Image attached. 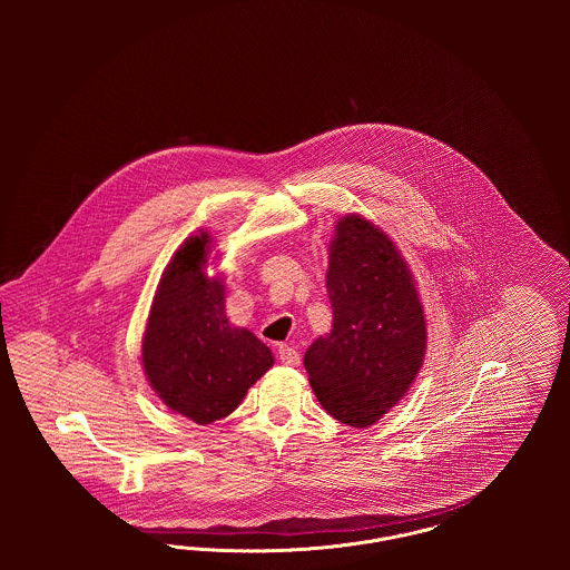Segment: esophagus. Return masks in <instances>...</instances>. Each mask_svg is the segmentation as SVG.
<instances>
[{
    "mask_svg": "<svg viewBox=\"0 0 570 570\" xmlns=\"http://www.w3.org/2000/svg\"><path fill=\"white\" fill-rule=\"evenodd\" d=\"M277 356L288 367H298V363H301V356H298L297 351L293 346H286V344L277 346Z\"/></svg>",
    "mask_w": 570,
    "mask_h": 570,
    "instance_id": "1",
    "label": "esophagus"
}]
</instances>
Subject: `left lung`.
Listing matches in <instances>:
<instances>
[{
    "label": "left lung",
    "instance_id": "1",
    "mask_svg": "<svg viewBox=\"0 0 570 570\" xmlns=\"http://www.w3.org/2000/svg\"><path fill=\"white\" fill-rule=\"evenodd\" d=\"M326 252L333 323L303 365L321 406L363 430L397 406L419 376L428 351L425 312L406 258L374 222L340 217Z\"/></svg>",
    "mask_w": 570,
    "mask_h": 570
}]
</instances>
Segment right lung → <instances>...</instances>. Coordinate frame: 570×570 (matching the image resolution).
<instances>
[{
	"mask_svg": "<svg viewBox=\"0 0 570 570\" xmlns=\"http://www.w3.org/2000/svg\"><path fill=\"white\" fill-rule=\"evenodd\" d=\"M212 244L200 228L173 254L140 340L149 386L170 412L198 425L235 412L275 361L249 328L228 323L224 275L207 273L216 261Z\"/></svg>",
	"mask_w": 570,
	"mask_h": 570,
	"instance_id": "obj_1",
	"label": "right lung"
}]
</instances>
